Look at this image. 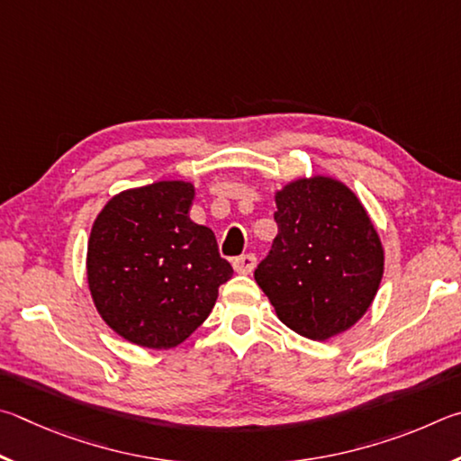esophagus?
<instances>
[{
	"label": "esophagus",
	"mask_w": 461,
	"mask_h": 461,
	"mask_svg": "<svg viewBox=\"0 0 461 461\" xmlns=\"http://www.w3.org/2000/svg\"><path fill=\"white\" fill-rule=\"evenodd\" d=\"M257 265V257L253 253H247V255H240L237 259H232V267H235L237 273L240 276H247V273H251Z\"/></svg>",
	"instance_id": "esophagus-1"
}]
</instances>
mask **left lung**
<instances>
[{
	"instance_id": "1",
	"label": "left lung",
	"mask_w": 461,
	"mask_h": 461,
	"mask_svg": "<svg viewBox=\"0 0 461 461\" xmlns=\"http://www.w3.org/2000/svg\"><path fill=\"white\" fill-rule=\"evenodd\" d=\"M276 202L277 237L255 281L287 328L328 340L373 303L384 269L381 239L354 192L332 177H302Z\"/></svg>"
}]
</instances>
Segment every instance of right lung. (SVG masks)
Instances as JSON below:
<instances>
[{
  "label": "right lung",
  "mask_w": 461,
  "mask_h": 461,
  "mask_svg": "<svg viewBox=\"0 0 461 461\" xmlns=\"http://www.w3.org/2000/svg\"><path fill=\"white\" fill-rule=\"evenodd\" d=\"M194 185L156 182L113 196L93 224L86 277L101 318L137 346L182 344L232 276L208 226L190 221Z\"/></svg>",
  "instance_id": "add662e5"
}]
</instances>
